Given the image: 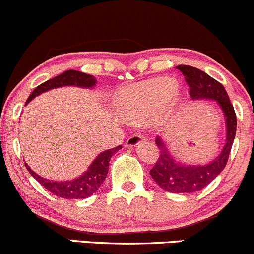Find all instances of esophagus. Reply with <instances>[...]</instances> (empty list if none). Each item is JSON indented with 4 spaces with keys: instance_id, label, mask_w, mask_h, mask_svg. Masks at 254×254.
I'll use <instances>...</instances> for the list:
<instances>
[{
    "instance_id": "esophagus-1",
    "label": "esophagus",
    "mask_w": 254,
    "mask_h": 254,
    "mask_svg": "<svg viewBox=\"0 0 254 254\" xmlns=\"http://www.w3.org/2000/svg\"><path fill=\"white\" fill-rule=\"evenodd\" d=\"M143 141H146V137H143V136H141V135L134 134V135L130 136L129 138H127V143H125V145L129 146V147H134V146L140 145V143L143 142Z\"/></svg>"
}]
</instances>
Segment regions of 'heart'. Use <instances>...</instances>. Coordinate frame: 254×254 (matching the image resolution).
Returning <instances> with one entry per match:
<instances>
[{
  "mask_svg": "<svg viewBox=\"0 0 254 254\" xmlns=\"http://www.w3.org/2000/svg\"><path fill=\"white\" fill-rule=\"evenodd\" d=\"M175 91L176 84L172 79H153L132 85L120 93L119 112L129 122H146L165 108Z\"/></svg>",
  "mask_w": 254,
  "mask_h": 254,
  "instance_id": "1",
  "label": "heart"
}]
</instances>
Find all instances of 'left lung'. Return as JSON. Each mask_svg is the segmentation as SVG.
<instances>
[{
  "mask_svg": "<svg viewBox=\"0 0 254 254\" xmlns=\"http://www.w3.org/2000/svg\"><path fill=\"white\" fill-rule=\"evenodd\" d=\"M178 69L185 76L192 100L217 101L226 123V141L223 151L214 161L204 165H188L176 162L167 145L157 136L156 145L159 148V158L149 170L152 179L168 192L193 193L212 183L225 168L236 135V114L220 82L194 66L178 65Z\"/></svg>",
  "mask_w": 254,
  "mask_h": 254,
  "instance_id": "8db88e82",
  "label": "left lung"
}]
</instances>
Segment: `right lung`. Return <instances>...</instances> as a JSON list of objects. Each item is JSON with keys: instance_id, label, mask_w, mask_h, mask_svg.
<instances>
[{"instance_id": "1", "label": "right lung", "mask_w": 254, "mask_h": 254, "mask_svg": "<svg viewBox=\"0 0 254 254\" xmlns=\"http://www.w3.org/2000/svg\"><path fill=\"white\" fill-rule=\"evenodd\" d=\"M97 80L95 76L89 75V74L81 73L78 70H66L64 73L60 74L56 78H52L47 81L42 82L41 85L36 87L33 92L30 93L29 98L26 100L25 105H28L33 98L36 96L41 95L42 92L49 91L51 89H56V87L62 86H78V87H86V89H91L96 85ZM122 146H117V147L107 149L103 151L102 153L98 154L96 159L91 163L89 169L84 173L79 178L74 179V180L69 181H52L47 180V179L41 178L29 168V165L25 163V167L28 172L35 178L47 191L53 193L55 196L61 197V198L65 199H80L90 197L91 194L95 193L98 190L102 183L105 181L107 174H108V165L111 161L112 156L119 151Z\"/></svg>"}]
</instances>
